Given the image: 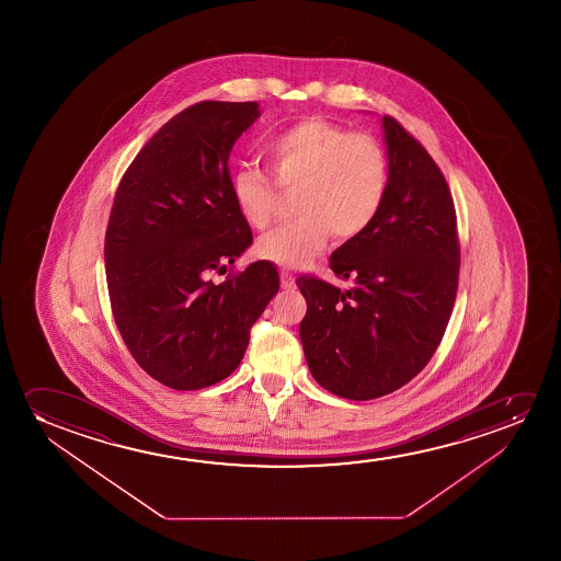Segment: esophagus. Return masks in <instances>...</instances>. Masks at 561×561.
I'll return each instance as SVG.
<instances>
[{"label": "esophagus", "mask_w": 561, "mask_h": 561, "mask_svg": "<svg viewBox=\"0 0 561 561\" xmlns=\"http://www.w3.org/2000/svg\"><path fill=\"white\" fill-rule=\"evenodd\" d=\"M279 277H282V287H284V289H293V287H295V277H293L289 270H282Z\"/></svg>", "instance_id": "esophagus-1"}]
</instances>
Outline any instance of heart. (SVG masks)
<instances>
[{"label": "heart", "mask_w": 561, "mask_h": 561, "mask_svg": "<svg viewBox=\"0 0 561 561\" xmlns=\"http://www.w3.org/2000/svg\"><path fill=\"white\" fill-rule=\"evenodd\" d=\"M272 174L282 187H297L289 222L256 243L264 261L302 266L322 253L331 233L354 239L376 222L383 208L391 162L379 139L325 118H305L264 144ZM231 199L254 230H264L277 210V190L262 170L231 172Z\"/></svg>", "instance_id": "b5f03b06"}]
</instances>
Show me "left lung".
<instances>
[{"mask_svg":"<svg viewBox=\"0 0 561 561\" xmlns=\"http://www.w3.org/2000/svg\"><path fill=\"white\" fill-rule=\"evenodd\" d=\"M383 130L391 162L383 208L330 259L333 274L353 285L297 279L308 369L348 400L379 399L414 379L437 351L458 291L460 241L445 176L399 121L383 116Z\"/></svg>","mask_w":561,"mask_h":561,"instance_id":"8db88e82","label":"left lung"}]
</instances>
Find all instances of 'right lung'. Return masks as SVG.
I'll return each mask as SVG.
<instances>
[{"label":"right lung","mask_w":561,"mask_h":561,"mask_svg":"<svg viewBox=\"0 0 561 561\" xmlns=\"http://www.w3.org/2000/svg\"><path fill=\"white\" fill-rule=\"evenodd\" d=\"M256 101H201L162 126L116 190L105 272L116 328L159 383L195 391L233 374L279 289L272 262L215 284L253 243L231 199V147Z\"/></svg>","instance_id":"add662e5"}]
</instances>
